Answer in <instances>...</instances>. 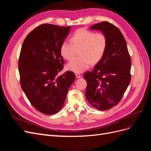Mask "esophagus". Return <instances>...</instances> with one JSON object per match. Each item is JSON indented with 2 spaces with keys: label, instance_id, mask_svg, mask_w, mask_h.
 I'll return each mask as SVG.
<instances>
[{
  "label": "esophagus",
  "instance_id": "obj_1",
  "mask_svg": "<svg viewBox=\"0 0 151 151\" xmlns=\"http://www.w3.org/2000/svg\"><path fill=\"white\" fill-rule=\"evenodd\" d=\"M76 76L77 78H81L82 77V76L81 75V74H79V73H76Z\"/></svg>",
  "mask_w": 151,
  "mask_h": 151
}]
</instances>
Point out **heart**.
I'll use <instances>...</instances> for the list:
<instances>
[{
  "label": "heart",
  "instance_id": "1",
  "mask_svg": "<svg viewBox=\"0 0 151 151\" xmlns=\"http://www.w3.org/2000/svg\"><path fill=\"white\" fill-rule=\"evenodd\" d=\"M71 43L64 41L60 47V55L70 60L78 50L79 56L68 63L67 69L79 73L86 70L91 63L98 62L106 51L107 39L102 33H96L86 29H79L72 35Z\"/></svg>",
  "mask_w": 151,
  "mask_h": 151
}]
</instances>
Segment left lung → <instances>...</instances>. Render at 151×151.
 Returning <instances> with one entry per match:
<instances>
[{
  "label": "left lung",
  "mask_w": 151,
  "mask_h": 151,
  "mask_svg": "<svg viewBox=\"0 0 151 151\" xmlns=\"http://www.w3.org/2000/svg\"><path fill=\"white\" fill-rule=\"evenodd\" d=\"M106 36L107 47L101 60L87 72L86 98L93 107L107 110L120 101L131 80V58L126 41L120 29L106 21L94 24Z\"/></svg>",
  "instance_id": "1"
}]
</instances>
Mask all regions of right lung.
Wrapping results in <instances>:
<instances>
[{"mask_svg":"<svg viewBox=\"0 0 151 151\" xmlns=\"http://www.w3.org/2000/svg\"><path fill=\"white\" fill-rule=\"evenodd\" d=\"M70 27L43 24L26 36L19 58L21 88L35 109L53 115L64 105L68 90L76 78L67 71L58 76L63 68L60 47Z\"/></svg>","mask_w":151,"mask_h":151,"instance_id":"add662e5","label":"right lung"}]
</instances>
